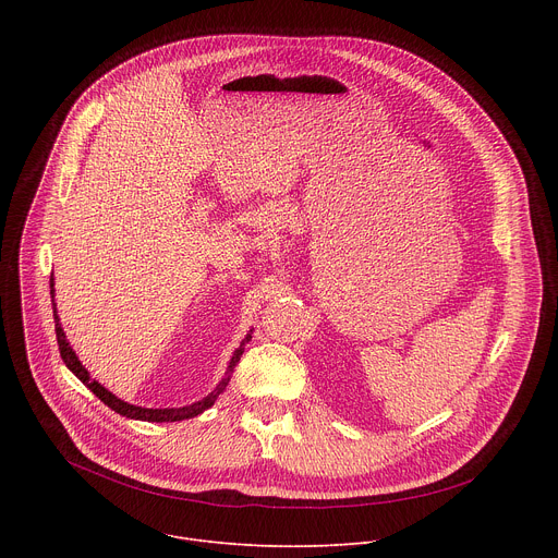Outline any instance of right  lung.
Here are the masks:
<instances>
[{"mask_svg":"<svg viewBox=\"0 0 558 558\" xmlns=\"http://www.w3.org/2000/svg\"><path fill=\"white\" fill-rule=\"evenodd\" d=\"M50 295H52V313H54V333H57V344H59V353H61V360L65 362V366L82 379L97 397L99 400L108 407V409H112L114 413H119V415H123V417H130V420H141V422H183V420H192V417H196V415H201L203 411H207L209 407H214V402L218 400V395L225 390V386L229 384V377H231V373H233V368H235V364L241 362V355H243V351H245V344L252 340V331L247 333V338L241 342V349H235L233 351V355H231V360H229V366H227V373H225V377L220 379V384L207 395V397H203L201 402H194V404H190V407H183V409H143V407H134V404H128V402H123V400H119L117 395H112L106 386H101L97 379H90V373H88V368L78 362V357H76V353L72 351V347H70V342L65 340V333H63V329H61V325H59V315H57V304H54V284H52V278H50Z\"/></svg>","mask_w":558,"mask_h":558,"instance_id":"right-lung-1","label":"right lung"}]
</instances>
